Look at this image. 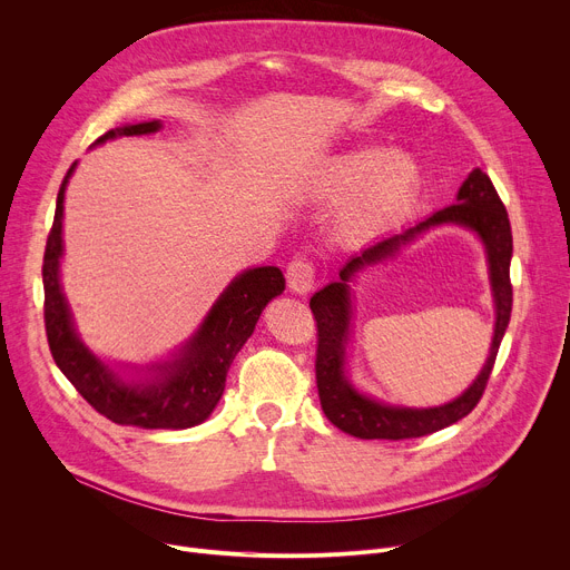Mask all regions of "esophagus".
I'll return each instance as SVG.
<instances>
[{
	"mask_svg": "<svg viewBox=\"0 0 570 570\" xmlns=\"http://www.w3.org/2000/svg\"><path fill=\"white\" fill-rule=\"evenodd\" d=\"M314 277L316 269L307 258H293L286 267V284L297 295H305L314 288Z\"/></svg>",
	"mask_w": 570,
	"mask_h": 570,
	"instance_id": "34e87169",
	"label": "esophagus"
}]
</instances>
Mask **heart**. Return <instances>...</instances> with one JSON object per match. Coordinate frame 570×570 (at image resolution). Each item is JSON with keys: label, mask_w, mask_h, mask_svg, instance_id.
Returning a JSON list of instances; mask_svg holds the SVG:
<instances>
[{"label": "heart", "mask_w": 570, "mask_h": 570, "mask_svg": "<svg viewBox=\"0 0 570 570\" xmlns=\"http://www.w3.org/2000/svg\"><path fill=\"white\" fill-rule=\"evenodd\" d=\"M423 173L406 153L353 147L327 157L312 175L307 194L335 205V235L344 245H363L391 228L421 194Z\"/></svg>", "instance_id": "obj_1"}]
</instances>
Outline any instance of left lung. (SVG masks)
<instances>
[{"label": "left lung", "mask_w": 570, "mask_h": 570, "mask_svg": "<svg viewBox=\"0 0 570 570\" xmlns=\"http://www.w3.org/2000/svg\"><path fill=\"white\" fill-rule=\"evenodd\" d=\"M455 223L473 229L487 247L491 285L495 301V335L489 361L474 383L453 403L430 410L395 407L363 396L345 376V346L350 341L352 298L350 282L365 266L390 259L412 239L436 225ZM511 258H513V233L508 222L505 207L492 185V179L473 168L458 191V203L443 207L425 222H417L400 233L387 235L370 245L340 269V279L323 286L312 295L309 307L318 327L316 348V385L321 409L335 428L357 439H415L439 432L448 425L462 421L481 402L488 379L492 374L499 344L511 321L513 309V286H511Z\"/></svg>", "instance_id": "1"}]
</instances>
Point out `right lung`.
Listing matches in <instances>:
<instances>
[{"label":"right lung","mask_w":570,"mask_h":570,"mask_svg":"<svg viewBox=\"0 0 570 570\" xmlns=\"http://www.w3.org/2000/svg\"><path fill=\"white\" fill-rule=\"evenodd\" d=\"M159 129V119L115 127L97 138L95 145L119 136H147ZM73 170L76 164L59 187L55 222L43 254V316L55 363L76 391L117 425L142 430H187L200 425L219 404L233 357L252 337L261 312L273 297L282 295L286 286L282 269L261 265L239 273L170 361L147 367L127 365L136 374L122 376L85 346L59 284V263L65 254V191Z\"/></svg>","instance_id":"obj_1"}]
</instances>
